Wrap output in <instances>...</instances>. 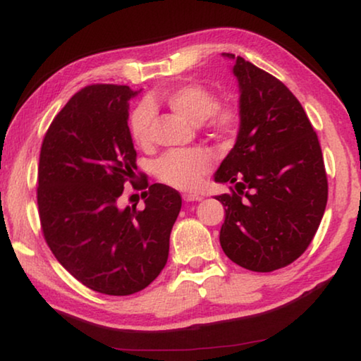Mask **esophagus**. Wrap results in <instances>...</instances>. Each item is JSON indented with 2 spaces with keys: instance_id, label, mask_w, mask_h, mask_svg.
Returning <instances> with one entry per match:
<instances>
[{
  "instance_id": "esophagus-1",
  "label": "esophagus",
  "mask_w": 361,
  "mask_h": 361,
  "mask_svg": "<svg viewBox=\"0 0 361 361\" xmlns=\"http://www.w3.org/2000/svg\"><path fill=\"white\" fill-rule=\"evenodd\" d=\"M182 198H184L185 202H200V200H202L203 197L202 195H197V193H184V195H182Z\"/></svg>"
}]
</instances>
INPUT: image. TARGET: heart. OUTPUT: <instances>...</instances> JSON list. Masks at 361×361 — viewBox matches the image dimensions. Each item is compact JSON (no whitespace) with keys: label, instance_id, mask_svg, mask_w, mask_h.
Segmentation results:
<instances>
[{"label":"heart","instance_id":"heart-1","mask_svg":"<svg viewBox=\"0 0 361 361\" xmlns=\"http://www.w3.org/2000/svg\"><path fill=\"white\" fill-rule=\"evenodd\" d=\"M166 106L184 116L193 124L204 123L216 135H227L240 124V111L235 106H218V98L202 84H185L166 92L158 98ZM154 118L152 103H138L130 113L129 134L138 147H147ZM213 168L212 154L202 148L171 149L154 163V174L164 184L182 190L200 187L203 177Z\"/></svg>","mask_w":361,"mask_h":361}]
</instances>
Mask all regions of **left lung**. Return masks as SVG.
Segmentation results:
<instances>
[{"label":"left lung","instance_id":"left-lung-1","mask_svg":"<svg viewBox=\"0 0 361 361\" xmlns=\"http://www.w3.org/2000/svg\"><path fill=\"white\" fill-rule=\"evenodd\" d=\"M234 61L240 126L234 148L214 173L232 184L219 242L242 268L269 273L307 250L328 203L323 153L305 109L281 80L240 56Z\"/></svg>","mask_w":361,"mask_h":361}]
</instances>
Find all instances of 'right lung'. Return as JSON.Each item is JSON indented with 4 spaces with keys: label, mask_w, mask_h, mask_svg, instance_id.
Returning <instances> with one entry per match:
<instances>
[{
    "label": "right lung",
    "mask_w": 361,
    "mask_h": 361,
    "mask_svg": "<svg viewBox=\"0 0 361 361\" xmlns=\"http://www.w3.org/2000/svg\"><path fill=\"white\" fill-rule=\"evenodd\" d=\"M127 85L82 88L59 111L42 143L37 202L49 250L64 269L106 295H130L157 279L182 198L164 184L145 193V208L119 207L135 174Z\"/></svg>",
    "instance_id": "obj_1"
}]
</instances>
